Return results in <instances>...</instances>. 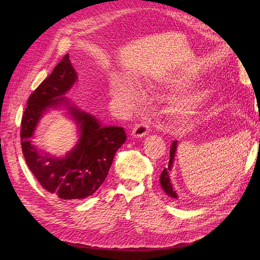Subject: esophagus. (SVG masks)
I'll return each instance as SVG.
<instances>
[{"label":"esophagus","mask_w":260,"mask_h":260,"mask_svg":"<svg viewBox=\"0 0 260 260\" xmlns=\"http://www.w3.org/2000/svg\"><path fill=\"white\" fill-rule=\"evenodd\" d=\"M149 132V124L146 122H139L132 129L131 135L135 138H142Z\"/></svg>","instance_id":"obj_1"}]
</instances>
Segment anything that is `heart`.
Segmentation results:
<instances>
[{
  "mask_svg": "<svg viewBox=\"0 0 260 260\" xmlns=\"http://www.w3.org/2000/svg\"><path fill=\"white\" fill-rule=\"evenodd\" d=\"M191 83V78L187 75H167L156 82L165 88L174 89L186 86ZM118 95L122 99L132 100L138 95L137 89L129 84H121L117 88ZM207 94L205 92L194 93V94H185L176 98L171 102L169 112L171 116L178 121H185L190 118L194 117L199 113L204 102L206 100Z\"/></svg>",
  "mask_w": 260,
  "mask_h": 260,
  "instance_id": "1",
  "label": "heart"
}]
</instances>
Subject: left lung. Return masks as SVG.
I'll return each mask as SVG.
<instances>
[{
    "instance_id": "left-lung-1",
    "label": "left lung",
    "mask_w": 260,
    "mask_h": 260,
    "mask_svg": "<svg viewBox=\"0 0 260 260\" xmlns=\"http://www.w3.org/2000/svg\"><path fill=\"white\" fill-rule=\"evenodd\" d=\"M177 144L178 142L177 141H174L172 142L171 146H170V159H169V165H168V168H165L161 171V175H160V185L162 187V190L167 193V195H169L170 198L172 199H178L177 193L174 190V187H172L171 183H170V179H169V175L168 172L171 169L172 166V162H174V157H175V153H176V149H177Z\"/></svg>"
}]
</instances>
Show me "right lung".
I'll list each match as a JSON object with an SVG mask.
<instances>
[{"mask_svg":"<svg viewBox=\"0 0 260 260\" xmlns=\"http://www.w3.org/2000/svg\"><path fill=\"white\" fill-rule=\"evenodd\" d=\"M76 79L77 74L66 54L30 94L20 127L22 154L29 169L43 188L62 200L85 199L95 192L105 181L116 152L127 139L121 127H102L94 116L69 107L81 132L79 143L62 159L38 153L30 138L39 119L48 107L67 103L61 96Z\"/></svg>","mask_w":260,"mask_h":260,"instance_id":"obj_1","label":"right lung"}]
</instances>
